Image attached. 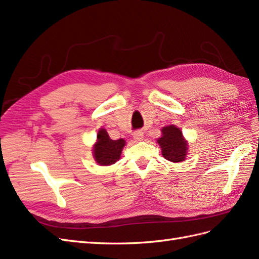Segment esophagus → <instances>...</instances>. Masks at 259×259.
<instances>
[{
	"label": "esophagus",
	"mask_w": 259,
	"mask_h": 259,
	"mask_svg": "<svg viewBox=\"0 0 259 259\" xmlns=\"http://www.w3.org/2000/svg\"><path fill=\"white\" fill-rule=\"evenodd\" d=\"M134 138L136 141H142L143 140V132L142 131H136L134 134Z\"/></svg>",
	"instance_id": "obj_1"
}]
</instances>
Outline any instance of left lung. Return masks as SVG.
I'll use <instances>...</instances> for the list:
<instances>
[{"label": "left lung", "mask_w": 259, "mask_h": 259, "mask_svg": "<svg viewBox=\"0 0 259 259\" xmlns=\"http://www.w3.org/2000/svg\"><path fill=\"white\" fill-rule=\"evenodd\" d=\"M162 137L157 143L162 149V155L170 162H182L187 153V142L182 131L175 125H167L162 129Z\"/></svg>", "instance_id": "obj_1"}]
</instances>
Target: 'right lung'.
Wrapping results in <instances>:
<instances>
[{
    "instance_id": "right-lung-1",
    "label": "right lung",
    "mask_w": 259,
    "mask_h": 259,
    "mask_svg": "<svg viewBox=\"0 0 259 259\" xmlns=\"http://www.w3.org/2000/svg\"><path fill=\"white\" fill-rule=\"evenodd\" d=\"M124 147L123 139L111 140L107 131L101 129L97 134V142L94 147L95 161L101 165H111L116 163L120 157L121 151Z\"/></svg>"
}]
</instances>
